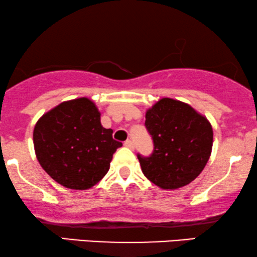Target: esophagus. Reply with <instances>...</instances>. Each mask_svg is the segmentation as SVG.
<instances>
[{"mask_svg":"<svg viewBox=\"0 0 257 257\" xmlns=\"http://www.w3.org/2000/svg\"><path fill=\"white\" fill-rule=\"evenodd\" d=\"M124 146L133 150V148H134V144H133L132 140H126V141H124Z\"/></svg>","mask_w":257,"mask_h":257,"instance_id":"1","label":"esophagus"}]
</instances>
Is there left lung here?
Instances as JSON below:
<instances>
[{
    "label": "left lung",
    "mask_w": 257,
    "mask_h": 257,
    "mask_svg": "<svg viewBox=\"0 0 257 257\" xmlns=\"http://www.w3.org/2000/svg\"><path fill=\"white\" fill-rule=\"evenodd\" d=\"M153 140L148 157L138 153L142 172L163 189H177L201 174L211 156L213 131L206 117L190 105L160 99L146 112L145 122Z\"/></svg>",
    "instance_id": "1"
}]
</instances>
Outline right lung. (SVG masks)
I'll return each instance as SVG.
<instances>
[{
  "label": "right lung",
  "instance_id": "obj_1",
  "mask_svg": "<svg viewBox=\"0 0 257 257\" xmlns=\"http://www.w3.org/2000/svg\"><path fill=\"white\" fill-rule=\"evenodd\" d=\"M33 144L46 174L78 190L97 184L122 146L113 140L112 129L100 124V112L87 98L64 101L43 115L33 131Z\"/></svg>",
  "mask_w": 257,
  "mask_h": 257
}]
</instances>
